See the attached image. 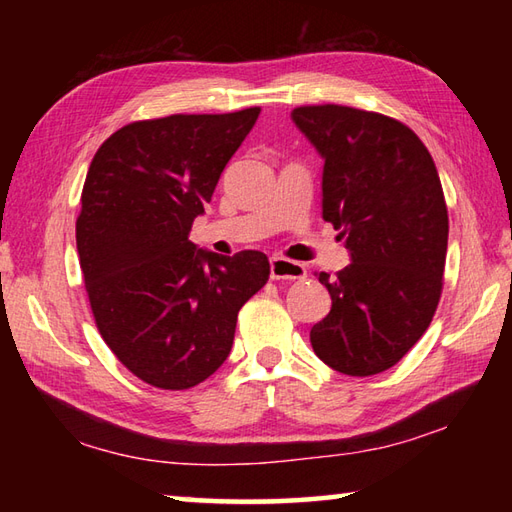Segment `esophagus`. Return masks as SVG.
I'll use <instances>...</instances> for the list:
<instances>
[{
    "label": "esophagus",
    "instance_id": "1",
    "mask_svg": "<svg viewBox=\"0 0 512 512\" xmlns=\"http://www.w3.org/2000/svg\"><path fill=\"white\" fill-rule=\"evenodd\" d=\"M308 275V270L299 262H292L286 257H273L270 259V279H281V281H295L303 279Z\"/></svg>",
    "mask_w": 512,
    "mask_h": 512
}]
</instances>
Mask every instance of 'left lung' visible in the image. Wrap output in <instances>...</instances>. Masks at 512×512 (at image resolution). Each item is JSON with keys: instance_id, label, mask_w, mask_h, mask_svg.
<instances>
[{"instance_id": "obj_1", "label": "left lung", "mask_w": 512, "mask_h": 512, "mask_svg": "<svg viewBox=\"0 0 512 512\" xmlns=\"http://www.w3.org/2000/svg\"><path fill=\"white\" fill-rule=\"evenodd\" d=\"M323 156V220L352 264L319 281L332 308L312 350L347 376L394 367L427 332L442 295L449 213L429 149L396 118L347 105L292 110Z\"/></svg>"}]
</instances>
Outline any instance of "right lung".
Masks as SVG:
<instances>
[{
	"label": "right lung",
	"instance_id": "add662e5",
	"mask_svg": "<svg viewBox=\"0 0 512 512\" xmlns=\"http://www.w3.org/2000/svg\"><path fill=\"white\" fill-rule=\"evenodd\" d=\"M259 112L136 121L92 158L76 217L85 292L107 347L151 387L209 378L231 352L239 308L268 281L259 250L222 257L189 239Z\"/></svg>",
	"mask_w": 512,
	"mask_h": 512
}]
</instances>
